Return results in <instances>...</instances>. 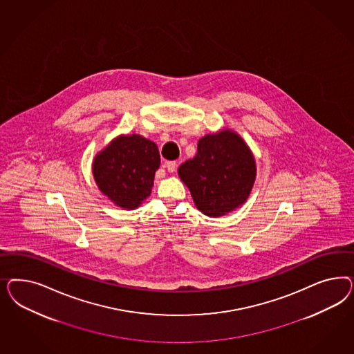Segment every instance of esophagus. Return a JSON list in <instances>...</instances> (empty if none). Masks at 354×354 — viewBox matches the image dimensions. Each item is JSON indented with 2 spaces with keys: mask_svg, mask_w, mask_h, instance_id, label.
Listing matches in <instances>:
<instances>
[{
  "mask_svg": "<svg viewBox=\"0 0 354 354\" xmlns=\"http://www.w3.org/2000/svg\"><path fill=\"white\" fill-rule=\"evenodd\" d=\"M165 167L167 169V171L174 172L176 170V162L175 161H169L165 163Z\"/></svg>",
  "mask_w": 354,
  "mask_h": 354,
  "instance_id": "34e87169",
  "label": "esophagus"
}]
</instances>
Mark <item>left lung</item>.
<instances>
[{"label": "left lung", "instance_id": "1", "mask_svg": "<svg viewBox=\"0 0 354 354\" xmlns=\"http://www.w3.org/2000/svg\"><path fill=\"white\" fill-rule=\"evenodd\" d=\"M256 161L245 141L231 129L198 140L192 160L178 174L194 205L207 216H221L247 201L256 180Z\"/></svg>", "mask_w": 354, "mask_h": 354}]
</instances>
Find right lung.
Here are the masks:
<instances>
[{
	"label": "right lung",
	"mask_w": 354,
	"mask_h": 354,
	"mask_svg": "<svg viewBox=\"0 0 354 354\" xmlns=\"http://www.w3.org/2000/svg\"><path fill=\"white\" fill-rule=\"evenodd\" d=\"M161 163L158 147L140 135H120L93 161V176L110 201L133 210L150 196L154 174Z\"/></svg>",
	"instance_id": "add662e5"
}]
</instances>
